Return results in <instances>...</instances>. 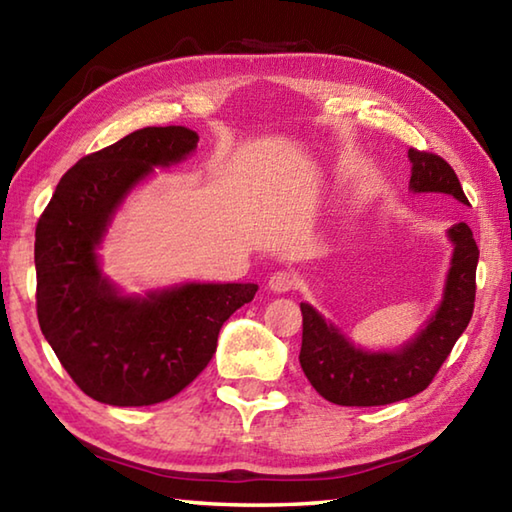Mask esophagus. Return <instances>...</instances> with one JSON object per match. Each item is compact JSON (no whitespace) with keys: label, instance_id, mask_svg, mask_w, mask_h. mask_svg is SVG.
<instances>
[{"label":"esophagus","instance_id":"34e87169","mask_svg":"<svg viewBox=\"0 0 512 512\" xmlns=\"http://www.w3.org/2000/svg\"><path fill=\"white\" fill-rule=\"evenodd\" d=\"M293 286H295V277L288 271H277L271 275V280H268V288H271L273 293H288Z\"/></svg>","mask_w":512,"mask_h":512}]
</instances>
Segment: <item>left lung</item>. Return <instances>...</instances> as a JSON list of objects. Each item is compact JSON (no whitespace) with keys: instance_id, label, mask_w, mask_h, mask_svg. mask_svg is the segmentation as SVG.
Here are the masks:
<instances>
[{"instance_id":"obj_1","label":"left lung","mask_w":512,"mask_h":512,"mask_svg":"<svg viewBox=\"0 0 512 512\" xmlns=\"http://www.w3.org/2000/svg\"><path fill=\"white\" fill-rule=\"evenodd\" d=\"M410 190L439 192L468 206L461 183L452 167L432 152L410 147ZM454 244L448 280L439 309L414 340L396 351H365L353 347L338 327H333L311 304L302 302L304 376L329 403L345 407H371L405 401L432 383L436 371L450 356L454 342L466 331L475 309L479 248L472 230L454 224L448 230Z\"/></svg>"}]
</instances>
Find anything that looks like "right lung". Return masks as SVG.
<instances>
[{"label": "right lung", "mask_w": 512, "mask_h": 512, "mask_svg": "<svg viewBox=\"0 0 512 512\" xmlns=\"http://www.w3.org/2000/svg\"><path fill=\"white\" fill-rule=\"evenodd\" d=\"M197 143L188 127L138 129L73 165L37 221L40 329L98 403L141 407L179 394L215 356L224 322L257 293V284H181L123 295L100 271L96 248L123 199Z\"/></svg>", "instance_id": "right-lung-1"}]
</instances>
